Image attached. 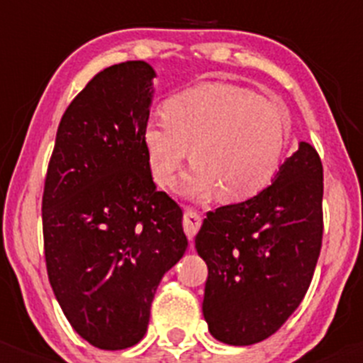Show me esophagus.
<instances>
[{"mask_svg":"<svg viewBox=\"0 0 363 363\" xmlns=\"http://www.w3.org/2000/svg\"><path fill=\"white\" fill-rule=\"evenodd\" d=\"M182 226H184V232L188 235L189 240H193V237L196 235V232L202 226V216L195 211V208L188 207L184 211V218H182Z\"/></svg>","mask_w":363,"mask_h":363,"instance_id":"obj_1","label":"esophagus"}]
</instances>
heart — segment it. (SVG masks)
Wrapping results in <instances>:
<instances>
[{
  "label": "heart",
  "mask_w": 363,
  "mask_h": 363,
  "mask_svg": "<svg viewBox=\"0 0 363 363\" xmlns=\"http://www.w3.org/2000/svg\"><path fill=\"white\" fill-rule=\"evenodd\" d=\"M288 137L290 116L279 101L216 82L172 96L163 117L145 124L144 147L160 186L170 184L189 155L195 164L179 179V193L202 200L219 191L239 202L272 181Z\"/></svg>",
  "instance_id": "heart-1"
}]
</instances>
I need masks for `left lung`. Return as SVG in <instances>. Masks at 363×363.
Returning <instances> with one entry per match:
<instances>
[{
	"label": "left lung",
	"mask_w": 363,
	"mask_h": 363,
	"mask_svg": "<svg viewBox=\"0 0 363 363\" xmlns=\"http://www.w3.org/2000/svg\"><path fill=\"white\" fill-rule=\"evenodd\" d=\"M323 167L300 142L270 186L207 212L195 247L207 263L203 316L232 346L276 334L307 294L323 239Z\"/></svg>",
	"instance_id": "obj_1"
}]
</instances>
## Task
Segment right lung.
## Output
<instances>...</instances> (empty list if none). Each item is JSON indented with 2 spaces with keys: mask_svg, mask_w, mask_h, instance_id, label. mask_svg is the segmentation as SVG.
<instances>
[{
  "mask_svg": "<svg viewBox=\"0 0 363 363\" xmlns=\"http://www.w3.org/2000/svg\"><path fill=\"white\" fill-rule=\"evenodd\" d=\"M155 77L145 61L96 73L61 117L47 168L50 286L73 330L100 350L144 337L161 277L188 247L181 207L156 189L144 147Z\"/></svg>",
  "mask_w": 363,
  "mask_h": 363,
  "instance_id": "add662e5",
  "label": "right lung"
}]
</instances>
